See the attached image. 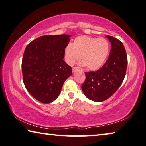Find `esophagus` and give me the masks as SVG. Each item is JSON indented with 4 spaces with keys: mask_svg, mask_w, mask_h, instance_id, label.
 <instances>
[{
    "mask_svg": "<svg viewBox=\"0 0 146 146\" xmlns=\"http://www.w3.org/2000/svg\"><path fill=\"white\" fill-rule=\"evenodd\" d=\"M78 69H79L78 67H73V68H72V72H75L76 70H78Z\"/></svg>",
    "mask_w": 146,
    "mask_h": 146,
    "instance_id": "obj_1",
    "label": "esophagus"
}]
</instances>
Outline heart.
Segmentation results:
<instances>
[{"label": "heart", "mask_w": 146, "mask_h": 146, "mask_svg": "<svg viewBox=\"0 0 146 146\" xmlns=\"http://www.w3.org/2000/svg\"><path fill=\"white\" fill-rule=\"evenodd\" d=\"M110 46L104 38H95L82 35L76 38L64 50V59L69 65L82 61L86 68L90 70H98L104 65L109 53Z\"/></svg>", "instance_id": "b5f03b06"}]
</instances>
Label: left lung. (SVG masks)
Wrapping results in <instances>:
<instances>
[{
  "instance_id": "obj_1",
  "label": "left lung",
  "mask_w": 146,
  "mask_h": 146,
  "mask_svg": "<svg viewBox=\"0 0 146 146\" xmlns=\"http://www.w3.org/2000/svg\"><path fill=\"white\" fill-rule=\"evenodd\" d=\"M111 43L109 58L97 71L85 72V81L82 89L88 98L94 102H103L115 92L125 78L127 57L120 40L106 35Z\"/></svg>"
}]
</instances>
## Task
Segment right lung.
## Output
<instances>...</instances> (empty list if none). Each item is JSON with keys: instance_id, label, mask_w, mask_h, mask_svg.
<instances>
[{"instance_id": "add662e5", "label": "right lung", "mask_w": 146, "mask_h": 146, "mask_svg": "<svg viewBox=\"0 0 146 146\" xmlns=\"http://www.w3.org/2000/svg\"><path fill=\"white\" fill-rule=\"evenodd\" d=\"M71 35H43L26 47L22 60L23 82L38 101L49 104L59 96L64 82L72 75L64 50Z\"/></svg>"}]
</instances>
